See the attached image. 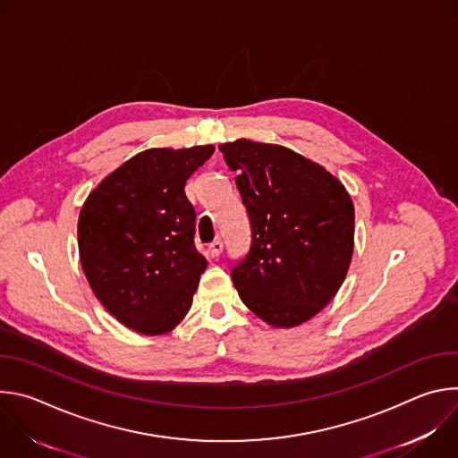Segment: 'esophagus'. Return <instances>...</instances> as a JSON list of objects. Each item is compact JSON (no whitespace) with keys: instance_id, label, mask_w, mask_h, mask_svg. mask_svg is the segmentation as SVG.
I'll list each match as a JSON object with an SVG mask.
<instances>
[{"instance_id":"esophagus-1","label":"esophagus","mask_w":458,"mask_h":458,"mask_svg":"<svg viewBox=\"0 0 458 458\" xmlns=\"http://www.w3.org/2000/svg\"><path fill=\"white\" fill-rule=\"evenodd\" d=\"M221 251H223V241H221V239H216V241H212V242L208 244V253H210L212 257H219Z\"/></svg>"}]
</instances>
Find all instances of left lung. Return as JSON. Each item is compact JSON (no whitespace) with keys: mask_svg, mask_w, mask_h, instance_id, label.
<instances>
[{"mask_svg":"<svg viewBox=\"0 0 458 458\" xmlns=\"http://www.w3.org/2000/svg\"><path fill=\"white\" fill-rule=\"evenodd\" d=\"M250 221V250L232 268L241 301L276 328L328 304L353 253L355 210L330 172L279 145L237 140L219 147Z\"/></svg>","mask_w":458,"mask_h":458,"instance_id":"1","label":"left lung"}]
</instances>
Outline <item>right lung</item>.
Returning a JSON list of instances; mask_svg holds the SVG:
<instances>
[{"label": "right lung", "instance_id": "obj_1", "mask_svg": "<svg viewBox=\"0 0 458 458\" xmlns=\"http://www.w3.org/2000/svg\"><path fill=\"white\" fill-rule=\"evenodd\" d=\"M212 145L150 148L90 191L78 223L83 272L101 304L128 328L163 335L182 320L207 259L193 244L188 177Z\"/></svg>", "mask_w": 458, "mask_h": 458}]
</instances>
